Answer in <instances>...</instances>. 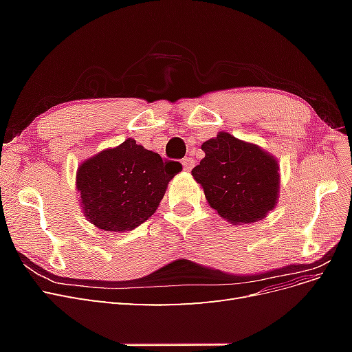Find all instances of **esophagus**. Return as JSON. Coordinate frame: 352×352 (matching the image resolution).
<instances>
[{
  "instance_id": "1",
  "label": "esophagus",
  "mask_w": 352,
  "mask_h": 352,
  "mask_svg": "<svg viewBox=\"0 0 352 352\" xmlns=\"http://www.w3.org/2000/svg\"><path fill=\"white\" fill-rule=\"evenodd\" d=\"M182 164H184V168L186 170V172H190V170H192V167H194V164H195V160L190 158V157H185Z\"/></svg>"
}]
</instances>
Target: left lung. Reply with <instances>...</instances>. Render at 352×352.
Here are the masks:
<instances>
[{"label":"left lung","instance_id":"obj_1","mask_svg":"<svg viewBox=\"0 0 352 352\" xmlns=\"http://www.w3.org/2000/svg\"><path fill=\"white\" fill-rule=\"evenodd\" d=\"M201 150L206 157L192 168V176L220 217L247 225L274 208L280 179L272 154L228 132L206 141Z\"/></svg>","mask_w":352,"mask_h":352}]
</instances>
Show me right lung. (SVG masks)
Masks as SVG:
<instances>
[{"label":"right lung","mask_w":352,"mask_h":352,"mask_svg":"<svg viewBox=\"0 0 352 352\" xmlns=\"http://www.w3.org/2000/svg\"><path fill=\"white\" fill-rule=\"evenodd\" d=\"M182 164L163 160L129 138L83 162L76 173L83 214L94 226L126 232L150 219Z\"/></svg>","instance_id":"1"}]
</instances>
